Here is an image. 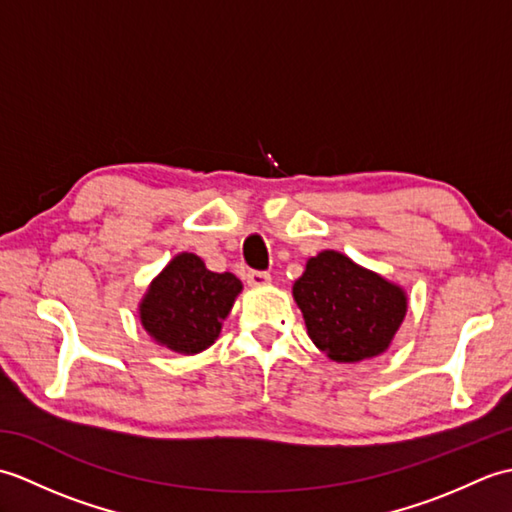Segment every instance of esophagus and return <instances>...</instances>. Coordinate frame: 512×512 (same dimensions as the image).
<instances>
[{
    "mask_svg": "<svg viewBox=\"0 0 512 512\" xmlns=\"http://www.w3.org/2000/svg\"><path fill=\"white\" fill-rule=\"evenodd\" d=\"M270 275L268 273H259V270H253V273H248L246 275V284L250 286V288H266V286H270Z\"/></svg>",
    "mask_w": 512,
    "mask_h": 512,
    "instance_id": "esophagus-1",
    "label": "esophagus"
}]
</instances>
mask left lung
<instances>
[{
	"label": "left lung",
	"instance_id": "left-lung-1",
	"mask_svg": "<svg viewBox=\"0 0 512 512\" xmlns=\"http://www.w3.org/2000/svg\"><path fill=\"white\" fill-rule=\"evenodd\" d=\"M308 336L334 363L389 350L409 308L407 290L339 250H321L292 286Z\"/></svg>",
	"mask_w": 512,
	"mask_h": 512
}]
</instances>
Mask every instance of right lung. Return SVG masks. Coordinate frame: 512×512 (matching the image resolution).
Returning <instances> with one entry per match:
<instances>
[{
	"label": "right lung",
	"mask_w": 512,
	"mask_h": 512,
	"mask_svg": "<svg viewBox=\"0 0 512 512\" xmlns=\"http://www.w3.org/2000/svg\"><path fill=\"white\" fill-rule=\"evenodd\" d=\"M242 288L233 273H213L202 257L184 250L151 279L138 317L156 345L193 356L217 341Z\"/></svg>",
	"instance_id": "1"
}]
</instances>
